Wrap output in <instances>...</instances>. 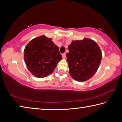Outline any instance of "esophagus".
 I'll list each match as a JSON object with an SVG mask.
<instances>
[{
  "instance_id": "1",
  "label": "esophagus",
  "mask_w": 122,
  "mask_h": 122,
  "mask_svg": "<svg viewBox=\"0 0 122 122\" xmlns=\"http://www.w3.org/2000/svg\"><path fill=\"white\" fill-rule=\"evenodd\" d=\"M62 56L63 59H66V53L62 54Z\"/></svg>"
}]
</instances>
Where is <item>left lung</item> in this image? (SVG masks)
I'll list each match as a JSON object with an SVG mask.
<instances>
[{
    "label": "left lung",
    "mask_w": 122,
    "mask_h": 122,
    "mask_svg": "<svg viewBox=\"0 0 122 122\" xmlns=\"http://www.w3.org/2000/svg\"><path fill=\"white\" fill-rule=\"evenodd\" d=\"M66 54L69 74L74 80L85 81L97 71L102 60V52L97 43L89 39L73 41Z\"/></svg>",
    "instance_id": "obj_1"
}]
</instances>
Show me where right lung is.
<instances>
[{
  "label": "right lung",
  "instance_id": "obj_1",
  "mask_svg": "<svg viewBox=\"0 0 122 122\" xmlns=\"http://www.w3.org/2000/svg\"><path fill=\"white\" fill-rule=\"evenodd\" d=\"M62 56L51 38L42 36L33 39L24 50V60L34 76L45 77L54 71Z\"/></svg>",
  "mask_w": 122,
  "mask_h": 122
}]
</instances>
